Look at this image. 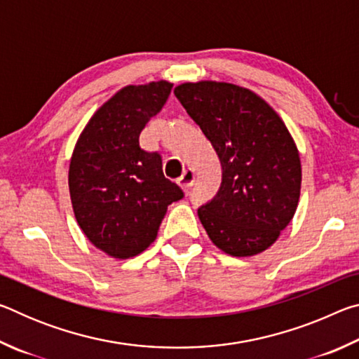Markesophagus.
I'll return each instance as SVG.
<instances>
[{
  "label": "esophagus",
  "mask_w": 359,
  "mask_h": 359,
  "mask_svg": "<svg viewBox=\"0 0 359 359\" xmlns=\"http://www.w3.org/2000/svg\"><path fill=\"white\" fill-rule=\"evenodd\" d=\"M193 182H194V172L191 171V169H185L184 174H182L180 177H179L177 184H179L182 188H184V190H188V188H190V187L193 185Z\"/></svg>",
  "instance_id": "34e87169"
}]
</instances>
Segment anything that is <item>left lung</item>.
I'll return each instance as SVG.
<instances>
[{"instance_id": "1", "label": "left lung", "mask_w": 359, "mask_h": 359, "mask_svg": "<svg viewBox=\"0 0 359 359\" xmlns=\"http://www.w3.org/2000/svg\"><path fill=\"white\" fill-rule=\"evenodd\" d=\"M174 93L222 163L220 190L198 209L209 239L231 257L267 250L301 194V158L287 125L261 96L234 83L185 82Z\"/></svg>"}]
</instances>
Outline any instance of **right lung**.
Returning <instances> with one entry per match:
<instances>
[{
  "label": "right lung",
  "mask_w": 359,
  "mask_h": 359,
  "mask_svg": "<svg viewBox=\"0 0 359 359\" xmlns=\"http://www.w3.org/2000/svg\"><path fill=\"white\" fill-rule=\"evenodd\" d=\"M171 88L168 81L120 88L96 109L72 150L68 184L77 224L115 259L144 252L168 205L184 196L163 174L161 156L139 147V135Z\"/></svg>",
  "instance_id": "1"
}]
</instances>
